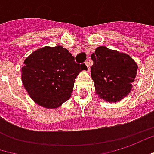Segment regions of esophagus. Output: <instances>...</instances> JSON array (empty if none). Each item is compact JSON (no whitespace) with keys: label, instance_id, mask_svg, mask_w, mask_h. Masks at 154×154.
I'll use <instances>...</instances> for the list:
<instances>
[{"label":"esophagus","instance_id":"34e87169","mask_svg":"<svg viewBox=\"0 0 154 154\" xmlns=\"http://www.w3.org/2000/svg\"><path fill=\"white\" fill-rule=\"evenodd\" d=\"M85 65L87 66V69H88V71L90 70V63L87 61V62H85Z\"/></svg>","mask_w":154,"mask_h":154}]
</instances>
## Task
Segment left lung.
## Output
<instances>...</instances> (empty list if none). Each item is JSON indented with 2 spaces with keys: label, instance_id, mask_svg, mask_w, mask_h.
I'll return each mask as SVG.
<instances>
[{
  "label": "left lung",
  "instance_id": "left-lung-1",
  "mask_svg": "<svg viewBox=\"0 0 154 154\" xmlns=\"http://www.w3.org/2000/svg\"><path fill=\"white\" fill-rule=\"evenodd\" d=\"M91 57V77L100 98L116 103L130 93L138 65L129 55L100 46Z\"/></svg>",
  "mask_w": 154,
  "mask_h": 154
}]
</instances>
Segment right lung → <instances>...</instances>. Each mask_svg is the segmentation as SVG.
Masks as SVG:
<instances>
[{
    "label": "right lung",
    "mask_w": 154,
    "mask_h": 154,
    "mask_svg": "<svg viewBox=\"0 0 154 154\" xmlns=\"http://www.w3.org/2000/svg\"><path fill=\"white\" fill-rule=\"evenodd\" d=\"M84 69H87L85 64L76 63L68 50L60 45L46 46L24 60L22 80L36 104L53 109L69 98L75 79Z\"/></svg>",
    "instance_id": "1"
}]
</instances>
